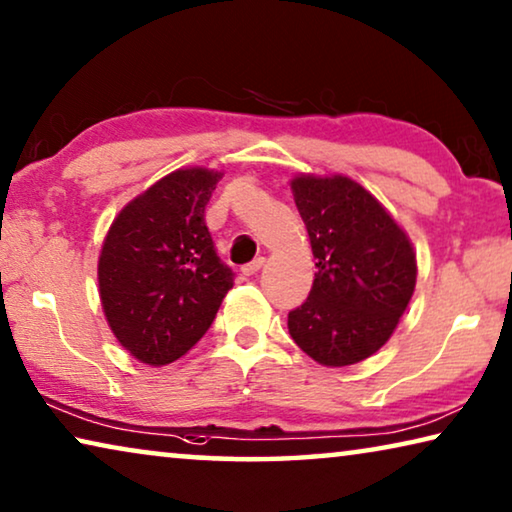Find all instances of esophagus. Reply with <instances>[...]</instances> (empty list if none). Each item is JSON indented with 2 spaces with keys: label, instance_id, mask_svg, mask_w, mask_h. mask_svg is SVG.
Segmentation results:
<instances>
[{
  "label": "esophagus",
  "instance_id": "34e87169",
  "mask_svg": "<svg viewBox=\"0 0 512 512\" xmlns=\"http://www.w3.org/2000/svg\"><path fill=\"white\" fill-rule=\"evenodd\" d=\"M262 266H264V257H257V259H253V262H250V264H246V266H243V276H255V273L259 271V269H262Z\"/></svg>",
  "mask_w": 512,
  "mask_h": 512
}]
</instances>
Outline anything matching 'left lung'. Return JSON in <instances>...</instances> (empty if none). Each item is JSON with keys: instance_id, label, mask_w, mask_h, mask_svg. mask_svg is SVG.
Segmentation results:
<instances>
[{"instance_id": "8db88e82", "label": "left lung", "mask_w": 512, "mask_h": 512, "mask_svg": "<svg viewBox=\"0 0 512 512\" xmlns=\"http://www.w3.org/2000/svg\"><path fill=\"white\" fill-rule=\"evenodd\" d=\"M315 255V282L287 329L329 368L354 365L386 345L416 287L409 236L377 197L342 174L292 179Z\"/></svg>"}]
</instances>
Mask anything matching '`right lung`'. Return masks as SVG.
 Instances as JSON below:
<instances>
[{"instance_id":"add662e5","label":"right lung","mask_w":512,"mask_h":512,"mask_svg":"<svg viewBox=\"0 0 512 512\" xmlns=\"http://www.w3.org/2000/svg\"><path fill=\"white\" fill-rule=\"evenodd\" d=\"M220 179L207 167L167 174L119 211L103 241L105 319L119 345L154 368L195 347L234 285L204 223Z\"/></svg>"}]
</instances>
